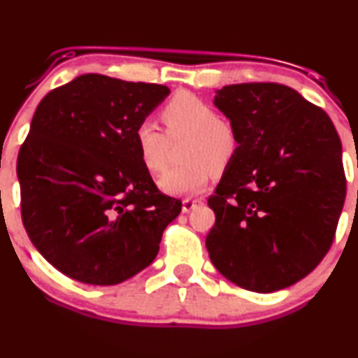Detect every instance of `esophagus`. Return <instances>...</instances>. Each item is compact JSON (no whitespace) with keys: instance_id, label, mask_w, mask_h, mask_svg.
I'll return each instance as SVG.
<instances>
[{"instance_id":"esophagus-1","label":"esophagus","mask_w":358,"mask_h":358,"mask_svg":"<svg viewBox=\"0 0 358 358\" xmlns=\"http://www.w3.org/2000/svg\"><path fill=\"white\" fill-rule=\"evenodd\" d=\"M200 203H201L200 198H185L183 203H182V210H183V213L192 212V210L195 208L196 205H200Z\"/></svg>"}]
</instances>
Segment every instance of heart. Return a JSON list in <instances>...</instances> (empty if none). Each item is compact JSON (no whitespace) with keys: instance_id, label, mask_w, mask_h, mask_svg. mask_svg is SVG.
Instances as JSON below:
<instances>
[{"instance_id":"obj_1","label":"heart","mask_w":358,"mask_h":358,"mask_svg":"<svg viewBox=\"0 0 358 358\" xmlns=\"http://www.w3.org/2000/svg\"><path fill=\"white\" fill-rule=\"evenodd\" d=\"M162 122L171 140L187 136L183 160L187 163L168 170L158 180V187L168 195H192L201 192L215 173L234 160L238 138L235 128L217 113L208 103L195 94L182 92L163 106ZM168 138L152 122H141L135 128V146L141 165L150 173H160L166 166Z\"/></svg>"}]
</instances>
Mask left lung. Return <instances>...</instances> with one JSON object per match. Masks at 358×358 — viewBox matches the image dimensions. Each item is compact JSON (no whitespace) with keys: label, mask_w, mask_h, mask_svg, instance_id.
Wrapping results in <instances>:
<instances>
[{"label":"left lung","mask_w":358,"mask_h":358,"mask_svg":"<svg viewBox=\"0 0 358 358\" xmlns=\"http://www.w3.org/2000/svg\"><path fill=\"white\" fill-rule=\"evenodd\" d=\"M213 105L238 148L208 198L210 260L245 290H282L307 277L334 242L345 200L338 133L285 85H228Z\"/></svg>","instance_id":"left-lung-1"}]
</instances>
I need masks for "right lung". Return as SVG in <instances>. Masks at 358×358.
<instances>
[{"label":"right lung","mask_w":358,"mask_h":358,"mask_svg":"<svg viewBox=\"0 0 358 358\" xmlns=\"http://www.w3.org/2000/svg\"><path fill=\"white\" fill-rule=\"evenodd\" d=\"M168 86L88 73L46 94L18 155L21 218L56 270L116 285L158 255L182 201L158 192L141 165L135 128Z\"/></svg>","instance_id":"right-lung-1"}]
</instances>
